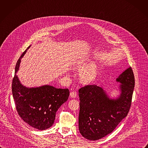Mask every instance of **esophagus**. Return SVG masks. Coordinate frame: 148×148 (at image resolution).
Returning <instances> with one entry per match:
<instances>
[{"label":"esophagus","mask_w":148,"mask_h":148,"mask_svg":"<svg viewBox=\"0 0 148 148\" xmlns=\"http://www.w3.org/2000/svg\"><path fill=\"white\" fill-rule=\"evenodd\" d=\"M77 96V93L76 91H73V92H70V96L71 97H76Z\"/></svg>","instance_id":"esophagus-1"}]
</instances>
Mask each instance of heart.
Instances as JSON below:
<instances>
[{
  "label": "heart",
  "instance_id": "obj_1",
  "mask_svg": "<svg viewBox=\"0 0 148 148\" xmlns=\"http://www.w3.org/2000/svg\"><path fill=\"white\" fill-rule=\"evenodd\" d=\"M81 64H84L85 61L83 60L81 62ZM97 74V66L92 63L86 66L82 71V77L86 81H91L96 77Z\"/></svg>",
  "mask_w": 148,
  "mask_h": 148
}]
</instances>
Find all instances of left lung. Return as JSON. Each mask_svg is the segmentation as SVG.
<instances>
[{
	"label": "left lung",
	"instance_id": "left-lung-1",
	"mask_svg": "<svg viewBox=\"0 0 148 148\" xmlns=\"http://www.w3.org/2000/svg\"><path fill=\"white\" fill-rule=\"evenodd\" d=\"M116 81L121 84V93L116 99H111L96 84L85 86L78 90V128L84 138L90 140L103 138L112 132L129 113L135 83L132 68L125 70Z\"/></svg>",
	"mask_w": 148,
	"mask_h": 148
}]
</instances>
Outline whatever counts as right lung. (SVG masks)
<instances>
[{"mask_svg": "<svg viewBox=\"0 0 148 148\" xmlns=\"http://www.w3.org/2000/svg\"><path fill=\"white\" fill-rule=\"evenodd\" d=\"M29 46L18 60L12 83V91L16 111L28 125L40 130L50 128L56 111L68 99V88H57L50 85L29 88L23 86L16 74L21 58Z\"/></svg>", "mask_w": 148, "mask_h": 148, "instance_id": "1", "label": "right lung"}]
</instances>
